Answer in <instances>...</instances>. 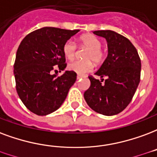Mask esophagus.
Wrapping results in <instances>:
<instances>
[{"mask_svg":"<svg viewBox=\"0 0 157 157\" xmlns=\"http://www.w3.org/2000/svg\"><path fill=\"white\" fill-rule=\"evenodd\" d=\"M82 77H83V75H77V76H76V78H77V80L82 78Z\"/></svg>","mask_w":157,"mask_h":157,"instance_id":"1","label":"esophagus"}]
</instances>
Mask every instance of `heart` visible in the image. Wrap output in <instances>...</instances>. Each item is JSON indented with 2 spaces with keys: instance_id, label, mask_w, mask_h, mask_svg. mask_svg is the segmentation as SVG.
Segmentation results:
<instances>
[{
  "instance_id": "obj_1",
  "label": "heart",
  "mask_w": 157,
  "mask_h": 157,
  "mask_svg": "<svg viewBox=\"0 0 157 157\" xmlns=\"http://www.w3.org/2000/svg\"><path fill=\"white\" fill-rule=\"evenodd\" d=\"M82 46L87 48L84 55V61H75L68 65V69L78 75H84L90 71L93 68V62L100 64L104 59V52L102 51L101 41L94 35H85L79 40ZM77 46L72 40H67L63 45V54L68 60H72L76 53Z\"/></svg>"
}]
</instances>
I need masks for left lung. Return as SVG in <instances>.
<instances>
[{"label":"left lung","mask_w":157,"mask_h":157,"mask_svg":"<svg viewBox=\"0 0 157 157\" xmlns=\"http://www.w3.org/2000/svg\"><path fill=\"white\" fill-rule=\"evenodd\" d=\"M94 34L105 38L108 56L95 75H89L90 86L84 98L93 111L104 116H114L126 109L132 101L140 79V56L132 43L110 30L96 31ZM103 77H106L104 83Z\"/></svg>","instance_id":"1"}]
</instances>
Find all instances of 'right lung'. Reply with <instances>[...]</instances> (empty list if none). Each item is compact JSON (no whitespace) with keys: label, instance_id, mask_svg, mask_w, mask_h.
Returning <instances> with one entry per match:
<instances>
[{"label":"right lung","instance_id":"1","mask_svg":"<svg viewBox=\"0 0 157 157\" xmlns=\"http://www.w3.org/2000/svg\"><path fill=\"white\" fill-rule=\"evenodd\" d=\"M78 31L46 26L29 33L21 40L14 75L17 94L31 112L38 116L52 113L67 98L76 73L66 71L58 76L52 72L56 68L60 72L66 68L63 45Z\"/></svg>","mask_w":157,"mask_h":157}]
</instances>
